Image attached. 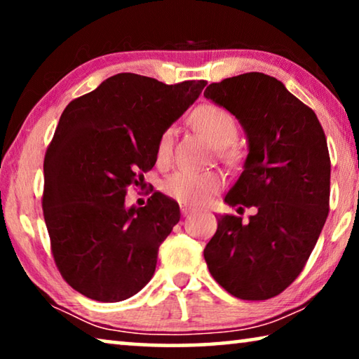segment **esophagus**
<instances>
[{
	"mask_svg": "<svg viewBox=\"0 0 359 359\" xmlns=\"http://www.w3.org/2000/svg\"><path fill=\"white\" fill-rule=\"evenodd\" d=\"M180 212H182V215H184V217H188V215H191V214H193V212H194V209H191V208H188V205H187V204H184V203H182V204H180Z\"/></svg>",
	"mask_w": 359,
	"mask_h": 359,
	"instance_id": "esophagus-1",
	"label": "esophagus"
}]
</instances>
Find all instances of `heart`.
<instances>
[{"label":"heart","mask_w":359,"mask_h":359,"mask_svg":"<svg viewBox=\"0 0 359 359\" xmlns=\"http://www.w3.org/2000/svg\"><path fill=\"white\" fill-rule=\"evenodd\" d=\"M191 123L194 128L204 133L212 142L218 145L220 155L229 161L239 156V149L234 144L238 137L239 126L234 115L217 104H203L191 112ZM172 131L165 130L156 142V160L166 163L171 156ZM223 175L217 171H190L182 169L168 177L163 184V191L169 198L187 204H201L220 190Z\"/></svg>","instance_id":"b5f03b06"}]
</instances>
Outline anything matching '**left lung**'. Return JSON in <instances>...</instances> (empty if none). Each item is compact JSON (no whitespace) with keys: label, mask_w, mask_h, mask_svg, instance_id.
Here are the masks:
<instances>
[{"label":"left lung","mask_w":359,"mask_h":359,"mask_svg":"<svg viewBox=\"0 0 359 359\" xmlns=\"http://www.w3.org/2000/svg\"><path fill=\"white\" fill-rule=\"evenodd\" d=\"M205 98L236 115L248 137L244 169L224 203L257 214L217 218L204 259L239 299L280 294L301 274L330 212L331 160L311 107L263 72L210 83Z\"/></svg>","instance_id":"8db88e82"}]
</instances>
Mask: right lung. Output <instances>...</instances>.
Instances as JSON below:
<instances>
[{
  "instance_id": "add662e5",
  "label": "right lung",
  "mask_w": 359,
  "mask_h": 359,
  "mask_svg": "<svg viewBox=\"0 0 359 359\" xmlns=\"http://www.w3.org/2000/svg\"><path fill=\"white\" fill-rule=\"evenodd\" d=\"M205 83L121 72L66 106L46 151L42 210L53 261L81 294L118 302L154 276L179 204L155 191L144 208L125 209V194L155 166L158 137Z\"/></svg>"
}]
</instances>
